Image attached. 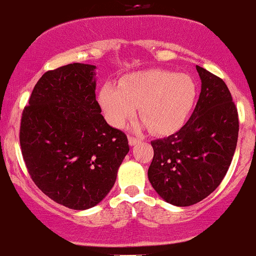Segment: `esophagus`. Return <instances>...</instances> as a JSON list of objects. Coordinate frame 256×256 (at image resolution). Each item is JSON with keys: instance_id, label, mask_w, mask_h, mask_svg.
I'll use <instances>...</instances> for the list:
<instances>
[{"instance_id": "1", "label": "esophagus", "mask_w": 256, "mask_h": 256, "mask_svg": "<svg viewBox=\"0 0 256 256\" xmlns=\"http://www.w3.org/2000/svg\"><path fill=\"white\" fill-rule=\"evenodd\" d=\"M128 142H129V145H136V142H140V139L136 138V136H129V138H128Z\"/></svg>"}]
</instances>
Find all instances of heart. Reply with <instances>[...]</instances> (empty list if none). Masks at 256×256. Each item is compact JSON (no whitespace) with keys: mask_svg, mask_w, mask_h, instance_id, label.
Wrapping results in <instances>:
<instances>
[{"mask_svg":"<svg viewBox=\"0 0 256 256\" xmlns=\"http://www.w3.org/2000/svg\"><path fill=\"white\" fill-rule=\"evenodd\" d=\"M195 96V84L186 74L150 70L129 74L118 86L104 85L100 102L114 127H123L138 107L139 117L151 133L164 136L183 124Z\"/></svg>","mask_w":256,"mask_h":256,"instance_id":"b5f03b06","label":"heart"}]
</instances>
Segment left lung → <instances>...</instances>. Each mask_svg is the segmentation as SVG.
<instances>
[{
    "instance_id": "left-lung-1",
    "label": "left lung",
    "mask_w": 256,
    "mask_h": 256,
    "mask_svg": "<svg viewBox=\"0 0 256 256\" xmlns=\"http://www.w3.org/2000/svg\"><path fill=\"white\" fill-rule=\"evenodd\" d=\"M202 79L199 100L177 133L152 140L148 177L170 204L190 206L220 186L230 168L238 140V111L226 83L196 66Z\"/></svg>"
}]
</instances>
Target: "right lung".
I'll return each instance as SVG.
<instances>
[{
    "mask_svg": "<svg viewBox=\"0 0 256 256\" xmlns=\"http://www.w3.org/2000/svg\"><path fill=\"white\" fill-rule=\"evenodd\" d=\"M95 68L70 63L44 73L24 107L19 129L32 182L73 210L92 208L106 196L129 151L127 136L101 114Z\"/></svg>",
    "mask_w": 256,
    "mask_h": 256,
    "instance_id": "1",
    "label": "right lung"
}]
</instances>
